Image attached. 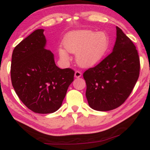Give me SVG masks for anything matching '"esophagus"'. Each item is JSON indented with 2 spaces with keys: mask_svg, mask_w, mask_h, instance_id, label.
<instances>
[{
  "mask_svg": "<svg viewBox=\"0 0 150 150\" xmlns=\"http://www.w3.org/2000/svg\"><path fill=\"white\" fill-rule=\"evenodd\" d=\"M81 76H82V73H81V72L78 71V70L75 71V77H76V78H79V77H80Z\"/></svg>",
  "mask_w": 150,
  "mask_h": 150,
  "instance_id": "obj_1",
  "label": "esophagus"
}]
</instances>
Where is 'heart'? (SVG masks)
I'll return each instance as SVG.
<instances>
[{
	"mask_svg": "<svg viewBox=\"0 0 150 150\" xmlns=\"http://www.w3.org/2000/svg\"><path fill=\"white\" fill-rule=\"evenodd\" d=\"M110 45L111 41L107 34L91 30L70 32L63 41L65 50L69 53H76L77 63L82 68H90L102 61L107 54ZM66 51L62 48L58 49L59 57L63 62L69 60Z\"/></svg>",
	"mask_w": 150,
	"mask_h": 150,
	"instance_id": "b5f03b06",
	"label": "heart"
}]
</instances>
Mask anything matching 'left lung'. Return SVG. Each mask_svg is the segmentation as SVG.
I'll return each mask as SVG.
<instances>
[{"instance_id":"8db88e82","label":"left lung","mask_w":150,"mask_h":150,"mask_svg":"<svg viewBox=\"0 0 150 150\" xmlns=\"http://www.w3.org/2000/svg\"><path fill=\"white\" fill-rule=\"evenodd\" d=\"M140 68L135 45L116 27V40L112 52L83 73L89 106L96 111H106L123 104L135 87Z\"/></svg>"}]
</instances>
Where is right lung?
Here are the masks:
<instances>
[{"instance_id":"1","label":"right lung","mask_w":150,"mask_h":150,"mask_svg":"<svg viewBox=\"0 0 150 150\" xmlns=\"http://www.w3.org/2000/svg\"><path fill=\"white\" fill-rule=\"evenodd\" d=\"M44 31L35 30L15 46L10 75L17 95L29 109L51 113L61 106L75 72L56 66L53 53L45 49Z\"/></svg>"}]
</instances>
